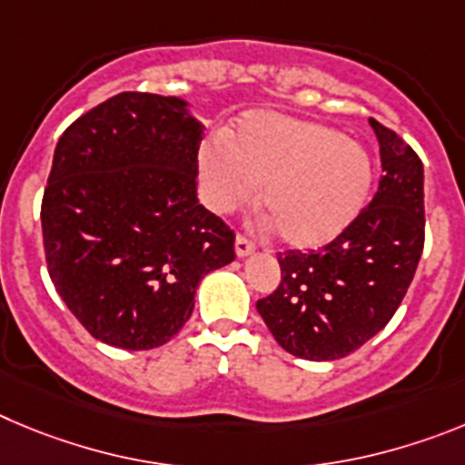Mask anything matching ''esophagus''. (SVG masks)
Masks as SVG:
<instances>
[{
	"label": "esophagus",
	"mask_w": 465,
	"mask_h": 465,
	"mask_svg": "<svg viewBox=\"0 0 465 465\" xmlns=\"http://www.w3.org/2000/svg\"><path fill=\"white\" fill-rule=\"evenodd\" d=\"M254 252V242L245 236L236 238V254L238 257H248V254Z\"/></svg>",
	"instance_id": "esophagus-1"
}]
</instances>
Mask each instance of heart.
Here are the masks:
<instances>
[{
  "label": "heart",
  "mask_w": 465,
  "mask_h": 465,
  "mask_svg": "<svg viewBox=\"0 0 465 465\" xmlns=\"http://www.w3.org/2000/svg\"><path fill=\"white\" fill-rule=\"evenodd\" d=\"M213 211L232 213L254 202L282 245L315 250L354 223L373 187V162L341 132L275 113H250L224 143L199 157Z\"/></svg>",
  "instance_id": "heart-1"
}]
</instances>
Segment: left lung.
Wrapping results in <instances>:
<instances>
[{
    "label": "left lung",
    "instance_id": "obj_1",
    "mask_svg": "<svg viewBox=\"0 0 465 465\" xmlns=\"http://www.w3.org/2000/svg\"><path fill=\"white\" fill-rule=\"evenodd\" d=\"M368 123L382 162L373 202L320 252L280 254L278 290L257 301L278 345L308 361L347 357L382 331L424 250V166L399 134Z\"/></svg>",
    "mask_w": 465,
    "mask_h": 465
}]
</instances>
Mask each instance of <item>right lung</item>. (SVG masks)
<instances>
[{"label": "right lung", "mask_w": 465, "mask_h": 465, "mask_svg": "<svg viewBox=\"0 0 465 465\" xmlns=\"http://www.w3.org/2000/svg\"><path fill=\"white\" fill-rule=\"evenodd\" d=\"M203 127L181 97L123 92L57 141L41 227L57 294L97 341L169 342L233 232L196 199Z\"/></svg>", "instance_id": "add662e5"}]
</instances>
